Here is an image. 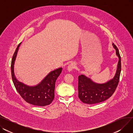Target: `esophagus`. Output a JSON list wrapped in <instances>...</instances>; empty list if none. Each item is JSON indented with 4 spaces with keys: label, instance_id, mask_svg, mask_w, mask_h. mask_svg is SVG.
I'll return each instance as SVG.
<instances>
[{
    "label": "esophagus",
    "instance_id": "1",
    "mask_svg": "<svg viewBox=\"0 0 133 133\" xmlns=\"http://www.w3.org/2000/svg\"><path fill=\"white\" fill-rule=\"evenodd\" d=\"M75 66H76V65H75V63H73V62L71 63V64H69L68 66V71L69 72L72 71L73 69L75 67Z\"/></svg>",
    "mask_w": 133,
    "mask_h": 133
}]
</instances>
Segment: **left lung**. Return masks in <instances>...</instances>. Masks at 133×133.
<instances>
[{"label":"left lung","mask_w":133,"mask_h":133,"mask_svg":"<svg viewBox=\"0 0 133 133\" xmlns=\"http://www.w3.org/2000/svg\"><path fill=\"white\" fill-rule=\"evenodd\" d=\"M113 46L119 59L116 74L113 79L106 83L99 84L94 82L84 75L78 77V96L80 100L87 104H95L106 100L113 94L120 80L121 70V57L115 45Z\"/></svg>","instance_id":"1"}]
</instances>
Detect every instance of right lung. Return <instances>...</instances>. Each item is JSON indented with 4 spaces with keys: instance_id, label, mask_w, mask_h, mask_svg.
I'll return each mask as SVG.
<instances>
[{
    "instance_id": "add662e5",
    "label": "right lung",
    "mask_w": 133,
    "mask_h": 133,
    "mask_svg": "<svg viewBox=\"0 0 133 133\" xmlns=\"http://www.w3.org/2000/svg\"><path fill=\"white\" fill-rule=\"evenodd\" d=\"M20 44L17 46L11 61V75L14 85L17 92L26 102L38 106L44 107L49 105L54 98L55 81L62 72V68L51 72L37 86H29L19 82L15 75L14 64Z\"/></svg>"
}]
</instances>
